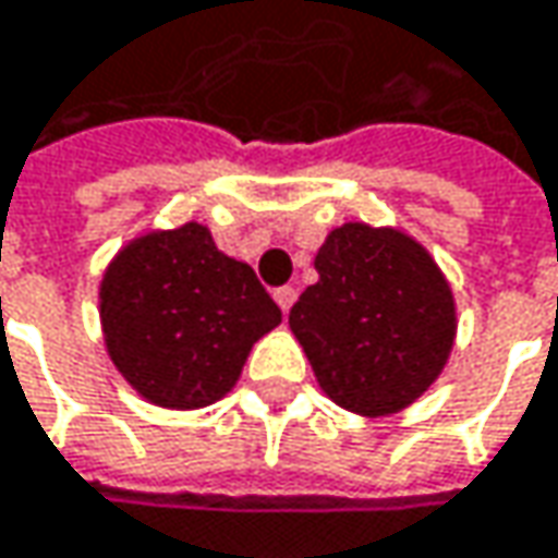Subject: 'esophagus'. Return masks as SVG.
Listing matches in <instances>:
<instances>
[{"mask_svg":"<svg viewBox=\"0 0 558 558\" xmlns=\"http://www.w3.org/2000/svg\"><path fill=\"white\" fill-rule=\"evenodd\" d=\"M275 300H278L280 313H290V306L296 303V290L293 287H278L275 290Z\"/></svg>","mask_w":558,"mask_h":558,"instance_id":"1","label":"esophagus"}]
</instances>
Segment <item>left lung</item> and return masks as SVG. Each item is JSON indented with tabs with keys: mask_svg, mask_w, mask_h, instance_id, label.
I'll return each instance as SVG.
<instances>
[{
	"mask_svg": "<svg viewBox=\"0 0 558 558\" xmlns=\"http://www.w3.org/2000/svg\"><path fill=\"white\" fill-rule=\"evenodd\" d=\"M316 271L290 331L323 392L367 418L409 409L457 338L453 290L428 248L402 229L344 223L316 252Z\"/></svg>",
	"mask_w": 558,
	"mask_h": 558,
	"instance_id": "obj_1",
	"label": "left lung"
}]
</instances>
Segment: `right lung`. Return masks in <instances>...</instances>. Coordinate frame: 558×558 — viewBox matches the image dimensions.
Here are the masks:
<instances>
[{
  "instance_id": "1",
  "label": "right lung",
  "mask_w": 558,
  "mask_h": 558,
  "mask_svg": "<svg viewBox=\"0 0 558 558\" xmlns=\"http://www.w3.org/2000/svg\"><path fill=\"white\" fill-rule=\"evenodd\" d=\"M111 364L153 405L204 409L235 386L278 303L201 223L149 229L111 258L98 287Z\"/></svg>"
}]
</instances>
